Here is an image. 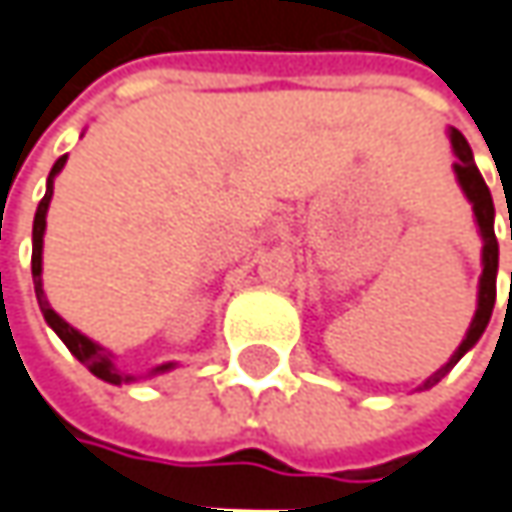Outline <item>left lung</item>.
<instances>
[{
  "instance_id": "8db88e82",
  "label": "left lung",
  "mask_w": 512,
  "mask_h": 512,
  "mask_svg": "<svg viewBox=\"0 0 512 512\" xmlns=\"http://www.w3.org/2000/svg\"><path fill=\"white\" fill-rule=\"evenodd\" d=\"M451 146H454V155H457V163H454V172L460 178V187L463 193L469 196L472 208H475V216H478V225H481V237H484V275H481V293H478V310H475V319L466 331V340L460 343V349L451 354V360L442 366L440 372H434L422 390L434 387L440 378H445V372L472 349L484 328H487L489 316H492V307H495V272H498V240H495V228H492V219H495V208H492V196H489L487 181L481 178L478 166H475V158H472V149L466 143V137L460 131H451ZM510 240H512V222H510Z\"/></svg>"
}]
</instances>
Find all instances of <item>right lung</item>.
<instances>
[{
  "label": "right lung",
  "mask_w": 512,
  "mask_h": 512,
  "mask_svg": "<svg viewBox=\"0 0 512 512\" xmlns=\"http://www.w3.org/2000/svg\"><path fill=\"white\" fill-rule=\"evenodd\" d=\"M64 163H67V155L64 158H58L55 166H52V172H49V181H46V196L40 199V205H37V213H34V228H31V278H34V293H37V304H40V310H43V319L52 325V331L64 340V346L96 375V378H102V381H108V384H125V381H134V375H122L117 366H114V357L108 354V351L102 349V346H96L93 340H87L84 334H78L72 325H67L52 307L46 302V293H43V281H40V255H43V231H46V210H49V202H52V181H55V175L64 169ZM172 363H166V366H158L155 372H166Z\"/></svg>",
  "instance_id": "add662e5"
}]
</instances>
